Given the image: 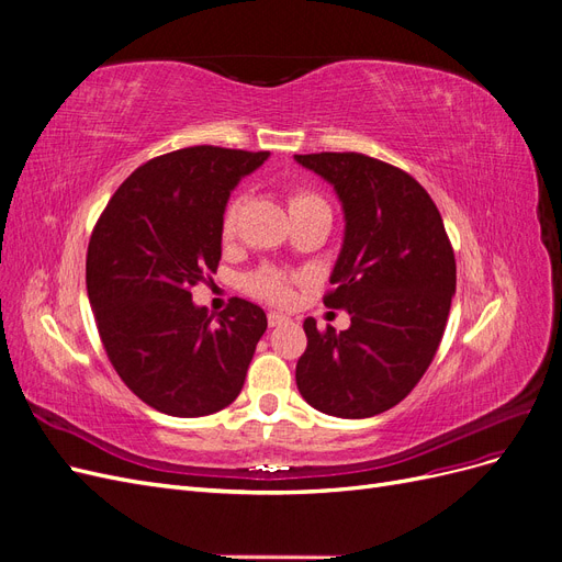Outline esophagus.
I'll return each mask as SVG.
<instances>
[{
  "instance_id": "esophagus-1",
  "label": "esophagus",
  "mask_w": 562,
  "mask_h": 562,
  "mask_svg": "<svg viewBox=\"0 0 562 562\" xmlns=\"http://www.w3.org/2000/svg\"><path fill=\"white\" fill-rule=\"evenodd\" d=\"M267 321H269L271 328H277V326H281V323L288 321V316L281 314V312H269V314H267Z\"/></svg>"
}]
</instances>
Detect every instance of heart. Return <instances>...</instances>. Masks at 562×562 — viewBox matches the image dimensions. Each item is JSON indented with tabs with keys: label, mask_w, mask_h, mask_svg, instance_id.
Masks as SVG:
<instances>
[{
	"label": "heart",
	"mask_w": 562,
	"mask_h": 562,
	"mask_svg": "<svg viewBox=\"0 0 562 562\" xmlns=\"http://www.w3.org/2000/svg\"><path fill=\"white\" fill-rule=\"evenodd\" d=\"M307 206H326V203H323L321 196L310 194V192H295L291 196V211L307 209ZM241 209H244V196H234L227 203V209L223 213V239L225 241L234 239L236 227H239ZM248 288L252 295H258L269 302H288L293 295L291 277L283 274V271H279V269H271V267L255 271V274L248 279Z\"/></svg>",
	"instance_id": "1"
}]
</instances>
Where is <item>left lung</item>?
<instances>
[{"mask_svg":"<svg viewBox=\"0 0 562 562\" xmlns=\"http://www.w3.org/2000/svg\"><path fill=\"white\" fill-rule=\"evenodd\" d=\"M333 184L345 239L326 307L351 326L318 333L304 321L307 349L295 380L318 413L342 419L380 415L401 403L427 372L443 337L457 267L436 203L405 171L356 151L295 155Z\"/></svg>","mask_w":562,"mask_h":562,"instance_id":"obj_1","label":"left lung"}]
</instances>
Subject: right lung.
<instances>
[{
	"instance_id": "add662e5",
	"label": "right lung",
	"mask_w": 562,
	"mask_h": 562,
	"mask_svg": "<svg viewBox=\"0 0 562 562\" xmlns=\"http://www.w3.org/2000/svg\"><path fill=\"white\" fill-rule=\"evenodd\" d=\"M269 151L184 147L143 164L91 234L87 291L100 339L135 396L173 417L227 407L244 386L265 312L234 297L215 316L192 288L215 274L223 213Z\"/></svg>"
}]
</instances>
